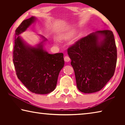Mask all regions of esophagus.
<instances>
[{
  "mask_svg": "<svg viewBox=\"0 0 125 125\" xmlns=\"http://www.w3.org/2000/svg\"><path fill=\"white\" fill-rule=\"evenodd\" d=\"M64 61L65 62H69V61H71V59L68 56H65L64 58Z\"/></svg>",
  "mask_w": 125,
  "mask_h": 125,
  "instance_id": "34e87169",
  "label": "esophagus"
}]
</instances>
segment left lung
I'll use <instances>...</instances> for the list:
<instances>
[{
  "label": "left lung",
  "instance_id": "obj_1",
  "mask_svg": "<svg viewBox=\"0 0 125 125\" xmlns=\"http://www.w3.org/2000/svg\"><path fill=\"white\" fill-rule=\"evenodd\" d=\"M78 89L84 93L100 90L115 73L117 49L113 32L98 31L68 49Z\"/></svg>",
  "mask_w": 125,
  "mask_h": 125
}]
</instances>
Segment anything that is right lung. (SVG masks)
Instances as JSON below:
<instances>
[{"label": "right lung", "instance_id": "right-lung-1", "mask_svg": "<svg viewBox=\"0 0 125 125\" xmlns=\"http://www.w3.org/2000/svg\"><path fill=\"white\" fill-rule=\"evenodd\" d=\"M37 21L35 16L25 20L15 31L13 62L16 75L22 84L35 94H46L56 87L59 73L64 65L62 53L50 54L45 49L47 39L39 35L41 41L30 45L21 33Z\"/></svg>", "mask_w": 125, "mask_h": 125}]
</instances>
